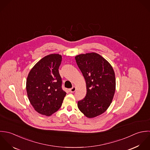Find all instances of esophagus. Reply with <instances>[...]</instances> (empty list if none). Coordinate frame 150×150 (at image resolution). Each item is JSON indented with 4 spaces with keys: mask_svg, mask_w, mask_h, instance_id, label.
Instances as JSON below:
<instances>
[{
    "mask_svg": "<svg viewBox=\"0 0 150 150\" xmlns=\"http://www.w3.org/2000/svg\"><path fill=\"white\" fill-rule=\"evenodd\" d=\"M76 87L73 86L72 88H71V89H69V91L71 93H74V92H75V91H76Z\"/></svg>",
    "mask_w": 150,
    "mask_h": 150,
    "instance_id": "obj_1",
    "label": "esophagus"
}]
</instances>
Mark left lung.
<instances>
[{"mask_svg": "<svg viewBox=\"0 0 150 150\" xmlns=\"http://www.w3.org/2000/svg\"><path fill=\"white\" fill-rule=\"evenodd\" d=\"M86 84V95L78 102L79 110L88 118L103 114L112 103L116 87L114 71L111 65L96 53L75 56Z\"/></svg>", "mask_w": 150, "mask_h": 150, "instance_id": "obj_1", "label": "left lung"}]
</instances>
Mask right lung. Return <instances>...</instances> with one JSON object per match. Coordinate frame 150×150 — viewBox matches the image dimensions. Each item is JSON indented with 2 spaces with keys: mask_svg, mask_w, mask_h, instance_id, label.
<instances>
[{
  "mask_svg": "<svg viewBox=\"0 0 150 150\" xmlns=\"http://www.w3.org/2000/svg\"><path fill=\"white\" fill-rule=\"evenodd\" d=\"M62 57L51 54L39 60L28 74L26 89L30 104L39 114L50 116L60 109L66 92L59 68Z\"/></svg>",
  "mask_w": 150,
  "mask_h": 150,
  "instance_id": "right-lung-1",
  "label": "right lung"
}]
</instances>
